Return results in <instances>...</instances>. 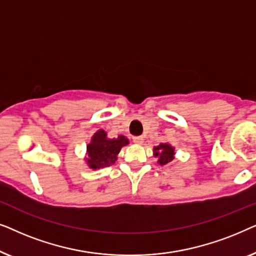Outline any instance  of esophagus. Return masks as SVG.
<instances>
[{
    "instance_id": "1",
    "label": "esophagus",
    "mask_w": 256,
    "mask_h": 256,
    "mask_svg": "<svg viewBox=\"0 0 256 256\" xmlns=\"http://www.w3.org/2000/svg\"><path fill=\"white\" fill-rule=\"evenodd\" d=\"M132 141L136 144H143V142H144V136H135V138H132Z\"/></svg>"
}]
</instances>
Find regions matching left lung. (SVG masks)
<instances>
[{
  "label": "left lung",
  "mask_w": 256,
  "mask_h": 256,
  "mask_svg": "<svg viewBox=\"0 0 256 256\" xmlns=\"http://www.w3.org/2000/svg\"><path fill=\"white\" fill-rule=\"evenodd\" d=\"M174 146L169 143H160V146H154V156L157 157V163L160 166H166L174 158Z\"/></svg>",
  "instance_id": "obj_1"
}]
</instances>
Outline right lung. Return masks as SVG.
<instances>
[{
    "label": "right lung",
    "mask_w": 256,
    "mask_h": 256,
    "mask_svg": "<svg viewBox=\"0 0 256 256\" xmlns=\"http://www.w3.org/2000/svg\"><path fill=\"white\" fill-rule=\"evenodd\" d=\"M129 144V140L124 135L110 138L104 129L94 132L90 142L86 146L85 162L93 170L110 166L118 160L122 146Z\"/></svg>",
    "instance_id": "add662e5"
}]
</instances>
